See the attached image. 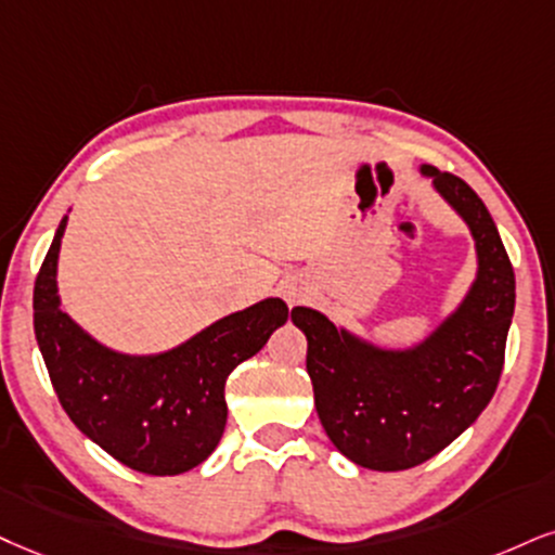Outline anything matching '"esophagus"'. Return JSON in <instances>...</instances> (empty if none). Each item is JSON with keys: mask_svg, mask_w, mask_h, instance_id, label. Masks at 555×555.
<instances>
[{"mask_svg": "<svg viewBox=\"0 0 555 555\" xmlns=\"http://www.w3.org/2000/svg\"><path fill=\"white\" fill-rule=\"evenodd\" d=\"M306 296H309V288H306L300 280H291V283L285 285V298H288L291 304H298V300H304Z\"/></svg>", "mask_w": 555, "mask_h": 555, "instance_id": "1", "label": "esophagus"}]
</instances>
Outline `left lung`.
I'll use <instances>...</instances> for the list:
<instances>
[{
	"label": "left lung",
	"mask_w": 555,
	"mask_h": 555,
	"mask_svg": "<svg viewBox=\"0 0 555 555\" xmlns=\"http://www.w3.org/2000/svg\"><path fill=\"white\" fill-rule=\"evenodd\" d=\"M420 172L468 225L476 278L453 313L412 347H380L309 306L293 324L309 339L306 371L321 427L362 468L406 470L429 461L487 409L515 313V270L487 205L461 177Z\"/></svg>",
	"instance_id": "left-lung-1"
}]
</instances>
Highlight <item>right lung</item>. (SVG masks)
Instances as JSON below:
<instances>
[{
  "instance_id": "1",
  "label": "right lung",
  "mask_w": 555,
  "mask_h": 555,
  "mask_svg": "<svg viewBox=\"0 0 555 555\" xmlns=\"http://www.w3.org/2000/svg\"><path fill=\"white\" fill-rule=\"evenodd\" d=\"M66 221L61 218L33 291L36 339L61 406L122 466L149 476L201 466L225 427V378L288 321V306L264 298L156 354L111 350L61 309L56 272Z\"/></svg>"
}]
</instances>
